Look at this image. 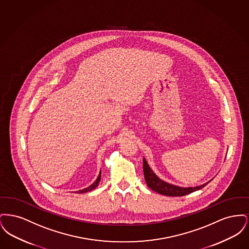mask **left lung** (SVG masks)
I'll list each match as a JSON object with an SVG mask.
<instances>
[{"label": "left lung", "mask_w": 249, "mask_h": 249, "mask_svg": "<svg viewBox=\"0 0 249 249\" xmlns=\"http://www.w3.org/2000/svg\"><path fill=\"white\" fill-rule=\"evenodd\" d=\"M142 168H143V176H144V180L151 190H154L156 192L165 195V196H172V197H177V196H185L187 194H190L191 192H194L196 190H201L203 187H205L210 181L202 184L201 186L198 187H189V188H183V187H178L173 184H169L165 181L161 180L159 178L152 169L149 167L147 161L145 159H142Z\"/></svg>", "instance_id": "obj_1"}]
</instances>
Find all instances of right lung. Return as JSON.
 <instances>
[{
  "instance_id": "obj_1",
  "label": "right lung",
  "mask_w": 249,
  "mask_h": 249,
  "mask_svg": "<svg viewBox=\"0 0 249 249\" xmlns=\"http://www.w3.org/2000/svg\"><path fill=\"white\" fill-rule=\"evenodd\" d=\"M100 180H101V172H100V175L98 176V178L95 180V182L93 184H91L89 187H88V188H86V189H84V190H78V191H76V192H77V193H85V192H89V191H90V190H94L95 188L99 185Z\"/></svg>"
}]
</instances>
